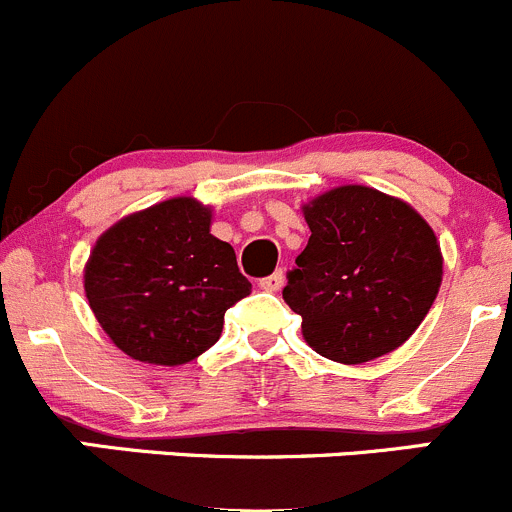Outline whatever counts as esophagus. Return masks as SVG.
<instances>
[{
    "label": "esophagus",
    "mask_w": 512,
    "mask_h": 512,
    "mask_svg": "<svg viewBox=\"0 0 512 512\" xmlns=\"http://www.w3.org/2000/svg\"><path fill=\"white\" fill-rule=\"evenodd\" d=\"M282 282H285V275H282V270H277V272H272L270 277H262L260 287L265 292H277L282 287Z\"/></svg>",
    "instance_id": "1"
}]
</instances>
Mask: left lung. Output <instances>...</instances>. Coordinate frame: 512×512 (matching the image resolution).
Segmentation results:
<instances>
[{
	"instance_id": "1",
	"label": "left lung",
	"mask_w": 512,
	"mask_h": 512,
	"mask_svg": "<svg viewBox=\"0 0 512 512\" xmlns=\"http://www.w3.org/2000/svg\"><path fill=\"white\" fill-rule=\"evenodd\" d=\"M310 240L282 290L317 355L362 365L398 350L443 282L433 227L400 197L342 185L302 205Z\"/></svg>"
}]
</instances>
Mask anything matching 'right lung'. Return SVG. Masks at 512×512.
<instances>
[{"label":"right lung","mask_w":512,"mask_h":512,"mask_svg":"<svg viewBox=\"0 0 512 512\" xmlns=\"http://www.w3.org/2000/svg\"><path fill=\"white\" fill-rule=\"evenodd\" d=\"M210 227V205L172 197L122 217L94 242L84 295L124 355L177 367L220 340L225 312L252 285Z\"/></svg>","instance_id":"right-lung-1"}]
</instances>
